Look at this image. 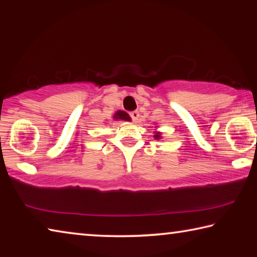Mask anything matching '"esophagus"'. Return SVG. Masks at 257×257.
Listing matches in <instances>:
<instances>
[{"mask_svg":"<svg viewBox=\"0 0 257 257\" xmlns=\"http://www.w3.org/2000/svg\"><path fill=\"white\" fill-rule=\"evenodd\" d=\"M129 114H130V116H132L133 121H135V122H137V120H138V118H139V113H138V111H133V112H130Z\"/></svg>","mask_w":257,"mask_h":257,"instance_id":"1","label":"esophagus"}]
</instances>
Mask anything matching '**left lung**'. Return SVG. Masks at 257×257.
<instances>
[{"mask_svg":"<svg viewBox=\"0 0 257 257\" xmlns=\"http://www.w3.org/2000/svg\"><path fill=\"white\" fill-rule=\"evenodd\" d=\"M154 138H155V139H160V138H161V133H155Z\"/></svg>","mask_w":257,"mask_h":257,"instance_id":"left-lung-1","label":"left lung"}]
</instances>
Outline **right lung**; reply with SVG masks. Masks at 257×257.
<instances>
[{
	"label": "right lung",
	"instance_id": "add662e5",
	"mask_svg": "<svg viewBox=\"0 0 257 257\" xmlns=\"http://www.w3.org/2000/svg\"><path fill=\"white\" fill-rule=\"evenodd\" d=\"M113 119H114V120H124V121L132 120V118H130L128 113L124 112V111H116L114 116H113Z\"/></svg>",
	"mask_w": 257,
	"mask_h": 257
}]
</instances>
